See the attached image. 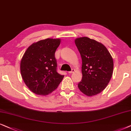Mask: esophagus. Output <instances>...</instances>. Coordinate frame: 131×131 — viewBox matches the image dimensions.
Returning a JSON list of instances; mask_svg holds the SVG:
<instances>
[{
    "label": "esophagus",
    "mask_w": 131,
    "mask_h": 131,
    "mask_svg": "<svg viewBox=\"0 0 131 131\" xmlns=\"http://www.w3.org/2000/svg\"><path fill=\"white\" fill-rule=\"evenodd\" d=\"M74 71H75V69H71V71H69L68 73H69V74H72V73L74 72Z\"/></svg>",
    "instance_id": "esophagus-1"
}]
</instances>
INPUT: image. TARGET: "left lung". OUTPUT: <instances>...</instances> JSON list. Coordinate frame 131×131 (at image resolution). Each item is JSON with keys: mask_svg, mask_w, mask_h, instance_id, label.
Instances as JSON below:
<instances>
[{"mask_svg": "<svg viewBox=\"0 0 131 131\" xmlns=\"http://www.w3.org/2000/svg\"><path fill=\"white\" fill-rule=\"evenodd\" d=\"M75 43L82 59L83 77L78 88L87 96L97 95L105 89L112 77V57L102 43L89 38H77Z\"/></svg>", "mask_w": 131, "mask_h": 131, "instance_id": "obj_1", "label": "left lung"}]
</instances>
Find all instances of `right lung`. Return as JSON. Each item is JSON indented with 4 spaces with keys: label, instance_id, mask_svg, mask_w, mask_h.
Masks as SVG:
<instances>
[{
    "label": "right lung",
    "instance_id": "obj_1",
    "mask_svg": "<svg viewBox=\"0 0 131 131\" xmlns=\"http://www.w3.org/2000/svg\"><path fill=\"white\" fill-rule=\"evenodd\" d=\"M60 39L41 40L29 47L20 63L26 85L36 95H47L56 89L64 75L57 71L56 50Z\"/></svg>",
    "mask_w": 131,
    "mask_h": 131
}]
</instances>
